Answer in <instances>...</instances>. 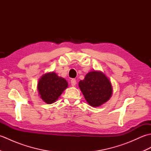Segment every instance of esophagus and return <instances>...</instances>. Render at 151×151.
<instances>
[{"label": "esophagus", "mask_w": 151, "mask_h": 151, "mask_svg": "<svg viewBox=\"0 0 151 151\" xmlns=\"http://www.w3.org/2000/svg\"><path fill=\"white\" fill-rule=\"evenodd\" d=\"M70 84H71L72 86H75L76 84V81L75 79H72L71 81H70Z\"/></svg>", "instance_id": "1"}]
</instances>
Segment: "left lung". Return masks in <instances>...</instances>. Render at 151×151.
I'll return each instance as SVG.
<instances>
[{
  "label": "left lung",
  "mask_w": 151,
  "mask_h": 151,
  "mask_svg": "<svg viewBox=\"0 0 151 151\" xmlns=\"http://www.w3.org/2000/svg\"><path fill=\"white\" fill-rule=\"evenodd\" d=\"M80 89L88 103L99 107L110 100L113 93L111 81L101 70H92L78 83Z\"/></svg>",
  "instance_id": "left-lung-1"
}]
</instances>
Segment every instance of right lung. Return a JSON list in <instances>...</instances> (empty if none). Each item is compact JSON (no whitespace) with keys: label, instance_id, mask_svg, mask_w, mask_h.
I'll return each mask as SVG.
<instances>
[{"label":"right lung","instance_id":"1","mask_svg":"<svg viewBox=\"0 0 151 151\" xmlns=\"http://www.w3.org/2000/svg\"><path fill=\"white\" fill-rule=\"evenodd\" d=\"M40 97L47 104L55 102L63 91L68 88V82L65 78L60 77L54 72L44 74L37 83Z\"/></svg>","mask_w":151,"mask_h":151}]
</instances>
